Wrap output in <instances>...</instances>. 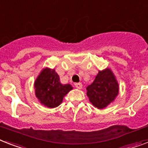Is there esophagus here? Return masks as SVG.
I'll return each mask as SVG.
<instances>
[{
	"label": "esophagus",
	"mask_w": 148,
	"mask_h": 148,
	"mask_svg": "<svg viewBox=\"0 0 148 148\" xmlns=\"http://www.w3.org/2000/svg\"><path fill=\"white\" fill-rule=\"evenodd\" d=\"M74 86H75V87L77 89L82 88V84H81V83H75V84H74Z\"/></svg>",
	"instance_id": "1"
}]
</instances>
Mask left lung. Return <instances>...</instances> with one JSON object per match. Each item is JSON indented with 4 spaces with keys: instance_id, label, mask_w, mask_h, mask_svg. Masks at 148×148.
<instances>
[{
    "instance_id": "1",
    "label": "left lung",
    "mask_w": 148,
    "mask_h": 148,
    "mask_svg": "<svg viewBox=\"0 0 148 148\" xmlns=\"http://www.w3.org/2000/svg\"><path fill=\"white\" fill-rule=\"evenodd\" d=\"M119 86L116 77L109 68L99 71L95 80L86 87V95L95 107L104 109L114 101Z\"/></svg>"
}]
</instances>
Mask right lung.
I'll return each instance as SVG.
<instances>
[{"instance_id": "add662e5", "label": "right lung", "mask_w": 148, "mask_h": 148, "mask_svg": "<svg viewBox=\"0 0 148 148\" xmlns=\"http://www.w3.org/2000/svg\"><path fill=\"white\" fill-rule=\"evenodd\" d=\"M34 87L36 97L48 108L58 106L64 97L73 89L71 84H62L55 69L49 68L42 70L36 79Z\"/></svg>"}]
</instances>
